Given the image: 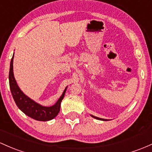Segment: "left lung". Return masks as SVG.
Returning a JSON list of instances; mask_svg holds the SVG:
<instances>
[{
    "label": "left lung",
    "instance_id": "obj_1",
    "mask_svg": "<svg viewBox=\"0 0 152 152\" xmlns=\"http://www.w3.org/2000/svg\"><path fill=\"white\" fill-rule=\"evenodd\" d=\"M91 117H92V118H95V119H96V120H99V121H108V120H107V119H103V118H98V117H95V116H94V115H91Z\"/></svg>",
    "mask_w": 152,
    "mask_h": 152
}]
</instances>
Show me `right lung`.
I'll return each instance as SVG.
<instances>
[{
    "instance_id": "right-lung-1",
    "label": "right lung",
    "mask_w": 152,
    "mask_h": 152,
    "mask_svg": "<svg viewBox=\"0 0 152 152\" xmlns=\"http://www.w3.org/2000/svg\"><path fill=\"white\" fill-rule=\"evenodd\" d=\"M13 61H14V56L11 58V64H10L8 79H9V85L11 94H12L13 98H14L18 107L25 115L36 120V121H48L56 118L60 112L61 101L63 100V97H64L67 87L65 89L61 97L58 99L57 102L54 105L50 107L41 105V104H38L36 102L30 99L29 97H28L19 89L16 81L15 80L14 72H13Z\"/></svg>"
}]
</instances>
